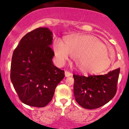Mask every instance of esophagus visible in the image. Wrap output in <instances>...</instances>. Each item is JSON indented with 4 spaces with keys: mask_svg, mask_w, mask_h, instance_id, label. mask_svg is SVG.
Segmentation results:
<instances>
[{
    "mask_svg": "<svg viewBox=\"0 0 129 129\" xmlns=\"http://www.w3.org/2000/svg\"><path fill=\"white\" fill-rule=\"evenodd\" d=\"M72 75V74L70 72H67V71L65 72V76H66V77H70V76Z\"/></svg>",
    "mask_w": 129,
    "mask_h": 129,
    "instance_id": "obj_1",
    "label": "esophagus"
}]
</instances>
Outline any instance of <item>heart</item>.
Segmentation results:
<instances>
[{
  "mask_svg": "<svg viewBox=\"0 0 129 129\" xmlns=\"http://www.w3.org/2000/svg\"><path fill=\"white\" fill-rule=\"evenodd\" d=\"M55 57L63 63L70 55L75 59L78 69L84 74H100L111 64L106 47L96 37L91 35H70L64 42L57 39L53 45Z\"/></svg>",
  "mask_w": 129,
  "mask_h": 129,
  "instance_id": "obj_1",
  "label": "heart"
}]
</instances>
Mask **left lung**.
<instances>
[{"mask_svg":"<svg viewBox=\"0 0 129 129\" xmlns=\"http://www.w3.org/2000/svg\"><path fill=\"white\" fill-rule=\"evenodd\" d=\"M119 72L120 69H117L103 75H73L76 101L88 109H96L108 103L116 93Z\"/></svg>","mask_w":129,"mask_h":129,"instance_id":"obj_1","label":"left lung"}]
</instances>
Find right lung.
<instances>
[{
	"mask_svg": "<svg viewBox=\"0 0 129 129\" xmlns=\"http://www.w3.org/2000/svg\"><path fill=\"white\" fill-rule=\"evenodd\" d=\"M52 36L48 28H36L25 35L13 51L10 79L20 100L26 105L46 106L65 77L64 71L52 62Z\"/></svg>",
	"mask_w": 129,
	"mask_h": 129,
	"instance_id": "obj_1",
	"label": "right lung"
}]
</instances>
